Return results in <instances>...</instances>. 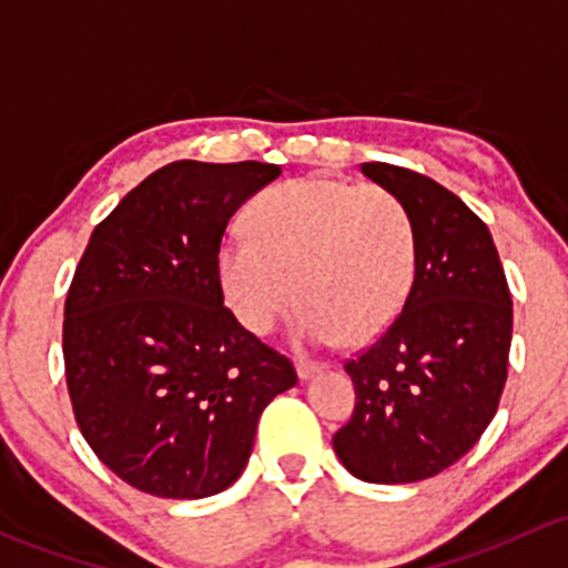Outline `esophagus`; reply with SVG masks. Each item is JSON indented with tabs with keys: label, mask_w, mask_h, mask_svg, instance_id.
Returning a JSON list of instances; mask_svg holds the SVG:
<instances>
[{
	"label": "esophagus",
	"mask_w": 568,
	"mask_h": 568,
	"mask_svg": "<svg viewBox=\"0 0 568 568\" xmlns=\"http://www.w3.org/2000/svg\"><path fill=\"white\" fill-rule=\"evenodd\" d=\"M295 369H297V377H301V379H308V377H314V374H317L320 369H323V366L314 364V361L297 358V361H295Z\"/></svg>",
	"instance_id": "esophagus-1"
}]
</instances>
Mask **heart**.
Listing matches in <instances>:
<instances>
[{
  "instance_id": "obj_1",
  "label": "heart",
  "mask_w": 568,
  "mask_h": 568,
  "mask_svg": "<svg viewBox=\"0 0 568 568\" xmlns=\"http://www.w3.org/2000/svg\"><path fill=\"white\" fill-rule=\"evenodd\" d=\"M245 230L224 241L219 276L232 312L251 333H271L306 303L297 336L369 342L405 306L415 278V224L383 185L301 178L262 191Z\"/></svg>"
}]
</instances>
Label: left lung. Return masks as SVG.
<instances>
[{
  "label": "left lung",
  "instance_id": "obj_1",
  "mask_svg": "<svg viewBox=\"0 0 568 568\" xmlns=\"http://www.w3.org/2000/svg\"><path fill=\"white\" fill-rule=\"evenodd\" d=\"M361 172L407 204L418 256L399 317L344 364L355 410L333 452L361 481L413 484L459 462L495 418L511 292L487 224L457 194L390 163Z\"/></svg>",
  "mask_w": 568,
  "mask_h": 568
}]
</instances>
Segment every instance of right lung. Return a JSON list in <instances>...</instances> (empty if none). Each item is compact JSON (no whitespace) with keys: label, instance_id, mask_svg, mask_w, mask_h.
I'll use <instances>...</instances> for the list:
<instances>
[{"label":"right lung","instance_id":"right-lung-1","mask_svg":"<svg viewBox=\"0 0 568 568\" xmlns=\"http://www.w3.org/2000/svg\"><path fill=\"white\" fill-rule=\"evenodd\" d=\"M276 163L174 161L95 226L65 297L75 424L98 459L155 498L237 481L260 415L297 383L286 355L224 306L219 251Z\"/></svg>","mask_w":568,"mask_h":568}]
</instances>
